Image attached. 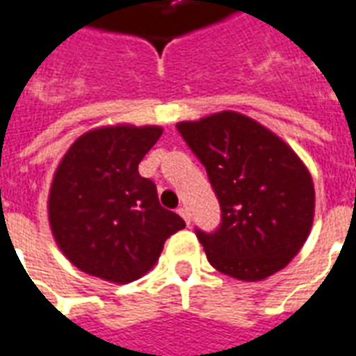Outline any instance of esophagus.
<instances>
[{"label":"esophagus","mask_w":356,"mask_h":356,"mask_svg":"<svg viewBox=\"0 0 356 356\" xmlns=\"http://www.w3.org/2000/svg\"><path fill=\"white\" fill-rule=\"evenodd\" d=\"M176 212H178V214H180V216L184 218V220H186V224L189 225V222H191V220H189L188 207H178V210H176Z\"/></svg>","instance_id":"1"}]
</instances>
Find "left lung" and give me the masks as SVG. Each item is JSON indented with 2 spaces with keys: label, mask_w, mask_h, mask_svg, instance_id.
Masks as SVG:
<instances>
[{
  "label": "left lung",
  "mask_w": 356,
  "mask_h": 356,
  "mask_svg": "<svg viewBox=\"0 0 356 356\" xmlns=\"http://www.w3.org/2000/svg\"><path fill=\"white\" fill-rule=\"evenodd\" d=\"M207 168L222 209L216 232L197 229L210 266L238 281L286 267L315 216L309 170L275 132L237 111L176 124Z\"/></svg>",
  "instance_id": "left-lung-1"
}]
</instances>
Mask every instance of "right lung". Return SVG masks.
Returning <instances> with one entry per match:
<instances>
[{
	"mask_svg": "<svg viewBox=\"0 0 356 356\" xmlns=\"http://www.w3.org/2000/svg\"><path fill=\"white\" fill-rule=\"evenodd\" d=\"M163 129L111 124L70 146L49 189V225L62 254L83 273L127 284L159 260L163 245L186 227L163 209L157 188L138 172Z\"/></svg>",
	"mask_w": 356,
	"mask_h": 356,
	"instance_id": "right-lung-1",
	"label": "right lung"
}]
</instances>
